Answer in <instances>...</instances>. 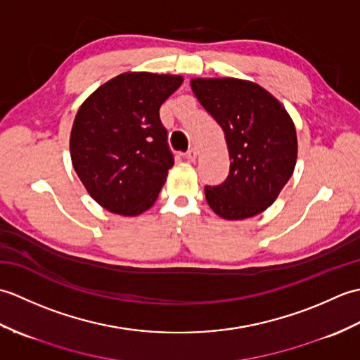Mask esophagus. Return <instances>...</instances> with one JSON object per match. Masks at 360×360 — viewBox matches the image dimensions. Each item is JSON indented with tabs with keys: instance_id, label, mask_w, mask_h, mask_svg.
<instances>
[{
	"instance_id": "1",
	"label": "esophagus",
	"mask_w": 360,
	"mask_h": 360,
	"mask_svg": "<svg viewBox=\"0 0 360 360\" xmlns=\"http://www.w3.org/2000/svg\"><path fill=\"white\" fill-rule=\"evenodd\" d=\"M196 156H198V153H196V150H188L187 153H186V158L190 160V162H195L196 160Z\"/></svg>"
}]
</instances>
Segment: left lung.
<instances>
[{"instance_id": "obj_1", "label": "left lung", "mask_w": 360, "mask_h": 360, "mask_svg": "<svg viewBox=\"0 0 360 360\" xmlns=\"http://www.w3.org/2000/svg\"><path fill=\"white\" fill-rule=\"evenodd\" d=\"M198 101L223 128L231 170L223 184L205 186L210 209L226 219L255 217L277 200L292 176L297 134L277 98L257 83L193 79Z\"/></svg>"}]
</instances>
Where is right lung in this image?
<instances>
[{"mask_svg":"<svg viewBox=\"0 0 360 360\" xmlns=\"http://www.w3.org/2000/svg\"><path fill=\"white\" fill-rule=\"evenodd\" d=\"M181 83V75L120 74L79 108L70 142L72 165L106 210L134 217L158 200L174 164L159 108Z\"/></svg>","mask_w":360,"mask_h":360,"instance_id":"1","label":"right lung"}]
</instances>
